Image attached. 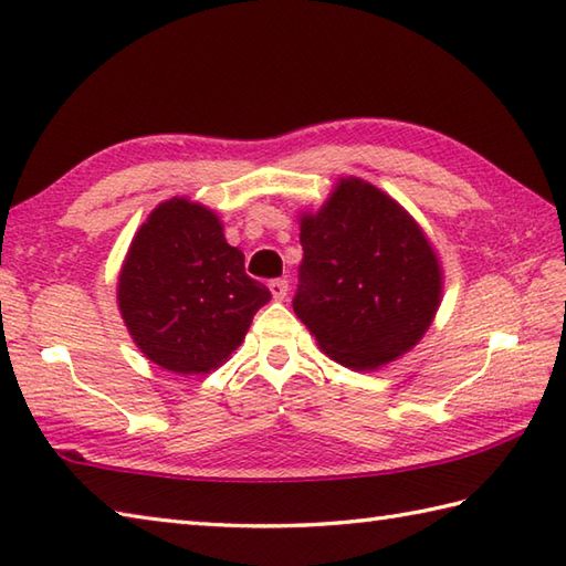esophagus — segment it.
Masks as SVG:
<instances>
[{
  "label": "esophagus",
  "mask_w": 566,
  "mask_h": 566,
  "mask_svg": "<svg viewBox=\"0 0 566 566\" xmlns=\"http://www.w3.org/2000/svg\"><path fill=\"white\" fill-rule=\"evenodd\" d=\"M270 292L274 302H284L286 294H290V282L286 280H272L270 282Z\"/></svg>",
  "instance_id": "esophagus-1"
}]
</instances>
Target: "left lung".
I'll return each instance as SVG.
<instances>
[{"label": "left lung", "mask_w": 566, "mask_h": 566, "mask_svg": "<svg viewBox=\"0 0 566 566\" xmlns=\"http://www.w3.org/2000/svg\"><path fill=\"white\" fill-rule=\"evenodd\" d=\"M304 260L294 314L350 369L411 350L442 298V268L423 228L387 191L343 177L318 211L298 216Z\"/></svg>", "instance_id": "8db88e82"}]
</instances>
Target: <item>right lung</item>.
<instances>
[{
  "label": "right lung",
  "mask_w": 566,
  "mask_h": 566,
  "mask_svg": "<svg viewBox=\"0 0 566 566\" xmlns=\"http://www.w3.org/2000/svg\"><path fill=\"white\" fill-rule=\"evenodd\" d=\"M272 298L245 274V255L226 243L223 223L187 197L158 203L118 272L122 318L150 363L177 375H209L231 357Z\"/></svg>",
  "instance_id": "add662e5"
}]
</instances>
